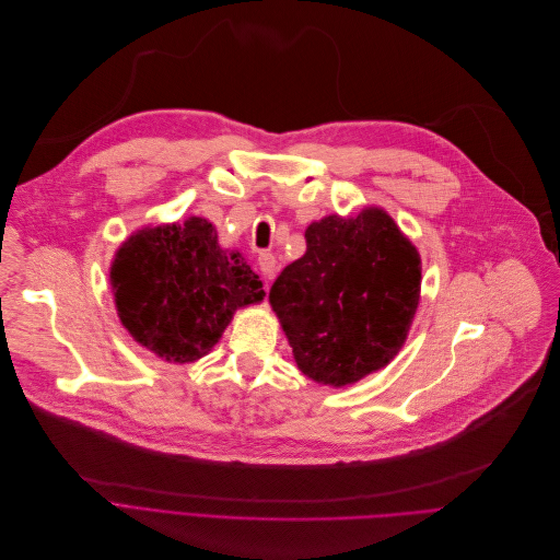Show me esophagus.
<instances>
[{"instance_id":"1","label":"esophagus","mask_w":560,"mask_h":560,"mask_svg":"<svg viewBox=\"0 0 560 560\" xmlns=\"http://www.w3.org/2000/svg\"><path fill=\"white\" fill-rule=\"evenodd\" d=\"M276 257L271 255V253H259V257H257V266H259V271H261V276L264 278H273V273H276Z\"/></svg>"}]
</instances>
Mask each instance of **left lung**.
<instances>
[{"label": "left lung", "instance_id": "obj_1", "mask_svg": "<svg viewBox=\"0 0 560 560\" xmlns=\"http://www.w3.org/2000/svg\"><path fill=\"white\" fill-rule=\"evenodd\" d=\"M305 242L269 303L307 378L353 385L404 349L421 294L419 250L376 205L310 223Z\"/></svg>", "mask_w": 560, "mask_h": 560}]
</instances>
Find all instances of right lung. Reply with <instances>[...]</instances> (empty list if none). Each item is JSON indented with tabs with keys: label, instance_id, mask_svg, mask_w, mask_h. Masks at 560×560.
<instances>
[{
	"label": "right lung",
	"instance_id": "add662e5",
	"mask_svg": "<svg viewBox=\"0 0 560 560\" xmlns=\"http://www.w3.org/2000/svg\"><path fill=\"white\" fill-rule=\"evenodd\" d=\"M120 324L173 364L205 358L236 310L264 301L259 276L223 248L202 217L143 225L118 246L109 271Z\"/></svg>",
	"mask_w": 560,
	"mask_h": 560
}]
</instances>
